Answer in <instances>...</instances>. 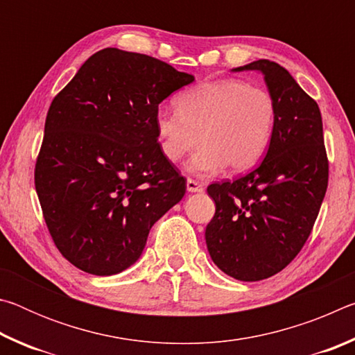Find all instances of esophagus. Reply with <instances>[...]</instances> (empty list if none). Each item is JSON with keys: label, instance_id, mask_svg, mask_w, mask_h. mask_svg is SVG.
I'll list each match as a JSON object with an SVG mask.
<instances>
[{"label": "esophagus", "instance_id": "34e87169", "mask_svg": "<svg viewBox=\"0 0 355 355\" xmlns=\"http://www.w3.org/2000/svg\"><path fill=\"white\" fill-rule=\"evenodd\" d=\"M186 189H188L189 192H202L203 186L199 182H196V180L188 178L186 180Z\"/></svg>", "mask_w": 355, "mask_h": 355}]
</instances>
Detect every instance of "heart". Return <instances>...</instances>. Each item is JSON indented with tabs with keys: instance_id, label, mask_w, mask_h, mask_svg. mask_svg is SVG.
I'll return each mask as SVG.
<instances>
[{
	"instance_id": "1",
	"label": "heart",
	"mask_w": 355,
	"mask_h": 355,
	"mask_svg": "<svg viewBox=\"0 0 355 355\" xmlns=\"http://www.w3.org/2000/svg\"><path fill=\"white\" fill-rule=\"evenodd\" d=\"M271 94L244 80H218L189 89L178 98V110L159 107L155 130L161 153L178 163L194 148L186 169L211 175L228 166L244 172L255 166L269 147L275 127Z\"/></svg>"
}]
</instances>
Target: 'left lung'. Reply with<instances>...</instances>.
<instances>
[{
    "label": "left lung",
    "instance_id": "1",
    "mask_svg": "<svg viewBox=\"0 0 355 355\" xmlns=\"http://www.w3.org/2000/svg\"><path fill=\"white\" fill-rule=\"evenodd\" d=\"M245 70L260 71L274 98L272 139L250 172L208 186L216 213L205 239L222 272L257 282L280 272L307 241L326 196L329 163L320 107L290 71L268 59L233 69Z\"/></svg>",
    "mask_w": 355,
    "mask_h": 355
}]
</instances>
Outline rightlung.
Returning a JSON list of instances; mask_svg holds the SVG:
<instances>
[{
	"mask_svg": "<svg viewBox=\"0 0 355 355\" xmlns=\"http://www.w3.org/2000/svg\"><path fill=\"white\" fill-rule=\"evenodd\" d=\"M194 80L159 59L105 48L53 100L35 191L53 241L78 269H128L155 222L183 199L184 178L161 153L155 114Z\"/></svg>",
	"mask_w": 355,
	"mask_h": 355,
	"instance_id": "add662e5",
	"label": "right lung"
}]
</instances>
